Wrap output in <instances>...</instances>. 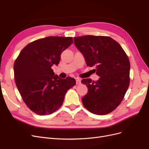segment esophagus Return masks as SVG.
Here are the masks:
<instances>
[{"label": "esophagus", "instance_id": "1", "mask_svg": "<svg viewBox=\"0 0 149 149\" xmlns=\"http://www.w3.org/2000/svg\"><path fill=\"white\" fill-rule=\"evenodd\" d=\"M76 84H81V79L79 78H76Z\"/></svg>", "mask_w": 149, "mask_h": 149}]
</instances>
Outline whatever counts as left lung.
Wrapping results in <instances>:
<instances>
[{
  "instance_id": "left-lung-1",
  "label": "left lung",
  "mask_w": 149,
  "mask_h": 149,
  "mask_svg": "<svg viewBox=\"0 0 149 149\" xmlns=\"http://www.w3.org/2000/svg\"><path fill=\"white\" fill-rule=\"evenodd\" d=\"M76 47L83 54L86 65L95 66L100 76L96 81L83 79L88 91L82 98L84 106L93 114L110 113L123 100L129 88L130 62L123 48L105 36L85 35L74 38Z\"/></svg>"
}]
</instances>
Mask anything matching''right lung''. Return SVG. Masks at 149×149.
<instances>
[{
    "mask_svg": "<svg viewBox=\"0 0 149 149\" xmlns=\"http://www.w3.org/2000/svg\"><path fill=\"white\" fill-rule=\"evenodd\" d=\"M73 43L71 37L38 39L24 48L16 59L13 65L16 86L26 105L35 113L48 115L56 111L68 90L75 85L74 78L61 79L52 69Z\"/></svg>",
    "mask_w": 149,
    "mask_h": 149,
    "instance_id": "1",
    "label": "right lung"
}]
</instances>
